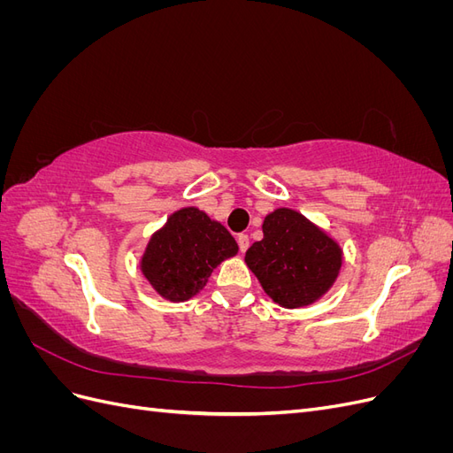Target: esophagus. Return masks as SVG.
Here are the masks:
<instances>
[{
    "label": "esophagus",
    "mask_w": 453,
    "mask_h": 453,
    "mask_svg": "<svg viewBox=\"0 0 453 453\" xmlns=\"http://www.w3.org/2000/svg\"><path fill=\"white\" fill-rule=\"evenodd\" d=\"M238 245H240V251L242 253L248 251V248H250V236L248 234H240L238 236Z\"/></svg>",
    "instance_id": "esophagus-1"
}]
</instances>
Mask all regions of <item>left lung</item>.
<instances>
[{
  "mask_svg": "<svg viewBox=\"0 0 453 453\" xmlns=\"http://www.w3.org/2000/svg\"><path fill=\"white\" fill-rule=\"evenodd\" d=\"M263 234L245 253V263L273 303L303 308L331 289L342 250L326 232L303 213L280 208L265 217Z\"/></svg>",
  "mask_w": 453,
  "mask_h": 453,
  "instance_id": "left-lung-1",
  "label": "left lung"
}]
</instances>
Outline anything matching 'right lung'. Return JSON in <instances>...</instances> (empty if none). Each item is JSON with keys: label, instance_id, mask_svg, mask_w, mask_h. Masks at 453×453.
Returning a JSON list of instances; mask_svg holds the SVG:
<instances>
[{"label": "right lung", "instance_id": "obj_1", "mask_svg": "<svg viewBox=\"0 0 453 453\" xmlns=\"http://www.w3.org/2000/svg\"><path fill=\"white\" fill-rule=\"evenodd\" d=\"M238 253L230 232L198 208H181L150 236L142 272L153 289L172 303L200 293L213 268Z\"/></svg>", "mask_w": 453, "mask_h": 453}]
</instances>
